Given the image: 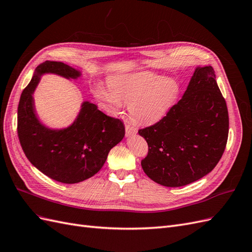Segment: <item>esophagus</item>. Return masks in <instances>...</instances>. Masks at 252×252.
I'll list each match as a JSON object with an SVG mask.
<instances>
[{
  "label": "esophagus",
  "mask_w": 252,
  "mask_h": 252,
  "mask_svg": "<svg viewBox=\"0 0 252 252\" xmlns=\"http://www.w3.org/2000/svg\"><path fill=\"white\" fill-rule=\"evenodd\" d=\"M125 129H126V135L127 136L134 134V133H136V131H138V130H136V128L134 126L130 125V124H126Z\"/></svg>",
  "instance_id": "34e87169"
}]
</instances>
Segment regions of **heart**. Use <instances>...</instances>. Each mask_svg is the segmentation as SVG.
Masks as SVG:
<instances>
[{
	"label": "heart",
	"mask_w": 252,
	"mask_h": 252,
	"mask_svg": "<svg viewBox=\"0 0 252 252\" xmlns=\"http://www.w3.org/2000/svg\"><path fill=\"white\" fill-rule=\"evenodd\" d=\"M109 88L96 86L95 96L113 113H120L129 104L133 122L142 125L155 124L171 109L180 95L179 82L149 70L113 75Z\"/></svg>",
	"instance_id": "b5f03b06"
}]
</instances>
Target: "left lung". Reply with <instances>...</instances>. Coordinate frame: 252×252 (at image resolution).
Wrapping results in <instances>:
<instances>
[{"label":"left lung","mask_w":252,"mask_h":252,"mask_svg":"<svg viewBox=\"0 0 252 252\" xmlns=\"http://www.w3.org/2000/svg\"><path fill=\"white\" fill-rule=\"evenodd\" d=\"M228 130L227 105L215 70L197 66L178 104L157 124L139 130L149 147L142 168L159 185H188L217 166Z\"/></svg>","instance_id":"obj_1"}]
</instances>
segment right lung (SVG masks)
Instances as JSON below:
<instances>
[{"mask_svg":"<svg viewBox=\"0 0 252 252\" xmlns=\"http://www.w3.org/2000/svg\"><path fill=\"white\" fill-rule=\"evenodd\" d=\"M44 74L77 80L82 71L55 61L35 68L33 77L23 90L18 107V135L25 156L35 168L50 179L75 184L98 172L111 148L125 135L123 122L97 109L89 101L72 123L65 128H50L36 114L33 94Z\"/></svg>","mask_w":252,"mask_h":252,"instance_id":"add662e5","label":"right lung"}]
</instances>
